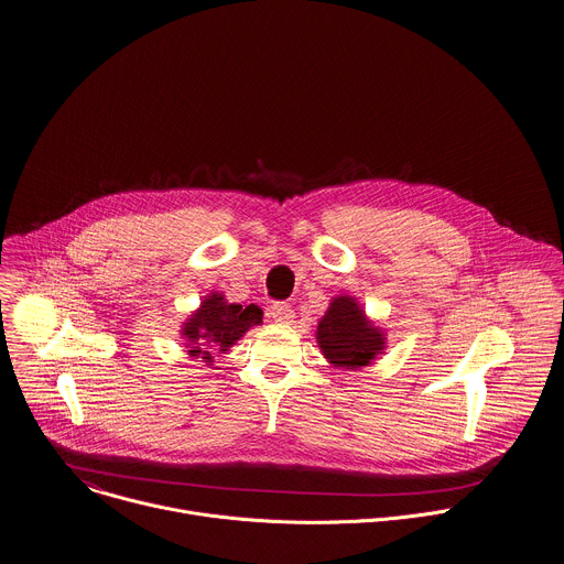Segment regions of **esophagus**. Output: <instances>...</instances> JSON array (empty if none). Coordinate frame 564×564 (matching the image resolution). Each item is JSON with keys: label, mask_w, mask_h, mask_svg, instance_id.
Segmentation results:
<instances>
[{"label": "esophagus", "mask_w": 564, "mask_h": 564, "mask_svg": "<svg viewBox=\"0 0 564 564\" xmlns=\"http://www.w3.org/2000/svg\"><path fill=\"white\" fill-rule=\"evenodd\" d=\"M268 314L276 323H292V318H294V310L290 303H274V305H270Z\"/></svg>", "instance_id": "34e87169"}]
</instances>
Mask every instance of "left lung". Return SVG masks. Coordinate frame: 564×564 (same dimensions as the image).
I'll return each instance as SVG.
<instances>
[{
  "mask_svg": "<svg viewBox=\"0 0 564 564\" xmlns=\"http://www.w3.org/2000/svg\"><path fill=\"white\" fill-rule=\"evenodd\" d=\"M316 340L329 362L356 369L377 358L383 349V334L371 327L354 299L338 296L321 318Z\"/></svg>",
  "mask_w": 564,
  "mask_h": 564,
  "instance_id": "obj_1",
  "label": "left lung"
}]
</instances>
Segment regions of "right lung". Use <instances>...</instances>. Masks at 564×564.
Returning <instances> with one entry per match:
<instances>
[{
    "mask_svg": "<svg viewBox=\"0 0 564 564\" xmlns=\"http://www.w3.org/2000/svg\"><path fill=\"white\" fill-rule=\"evenodd\" d=\"M263 312L257 305H235L221 294H213L202 303V310L185 323L183 334L191 345V356L213 358V349L228 351V347L241 338L252 325H259Z\"/></svg>",
    "mask_w": 564,
    "mask_h": 564,
    "instance_id": "right-lung-1",
    "label": "right lung"
}]
</instances>
